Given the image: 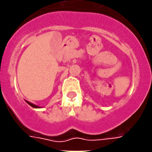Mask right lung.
Masks as SVG:
<instances>
[{
  "label": "right lung",
  "mask_w": 152,
  "mask_h": 152,
  "mask_svg": "<svg viewBox=\"0 0 152 152\" xmlns=\"http://www.w3.org/2000/svg\"><path fill=\"white\" fill-rule=\"evenodd\" d=\"M26 102H27V104H30V105H31V107H34V108H38V106H37V105H35V104H31V103L28 102V101H26Z\"/></svg>",
  "instance_id": "right-lung-1"
}]
</instances>
